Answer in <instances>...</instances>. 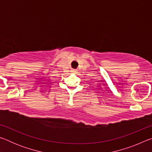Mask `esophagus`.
Segmentation results:
<instances>
[{
	"instance_id": "1",
	"label": "esophagus",
	"mask_w": 152,
	"mask_h": 152,
	"mask_svg": "<svg viewBox=\"0 0 152 152\" xmlns=\"http://www.w3.org/2000/svg\"><path fill=\"white\" fill-rule=\"evenodd\" d=\"M72 72H77V71H76V70H72Z\"/></svg>"
}]
</instances>
